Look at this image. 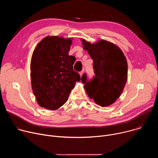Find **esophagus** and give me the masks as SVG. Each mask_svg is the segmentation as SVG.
<instances>
[{"mask_svg": "<svg viewBox=\"0 0 158 158\" xmlns=\"http://www.w3.org/2000/svg\"><path fill=\"white\" fill-rule=\"evenodd\" d=\"M83 73H84V70L83 71H81L80 73H79V74H80V76H81V77H82V74H83Z\"/></svg>", "mask_w": 158, "mask_h": 158, "instance_id": "1", "label": "esophagus"}]
</instances>
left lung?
<instances>
[{
  "instance_id": "obj_1",
  "label": "left lung",
  "mask_w": 158,
  "mask_h": 158,
  "mask_svg": "<svg viewBox=\"0 0 158 158\" xmlns=\"http://www.w3.org/2000/svg\"><path fill=\"white\" fill-rule=\"evenodd\" d=\"M84 49L94 61L95 77L87 82L82 76L88 96L102 106L113 104L121 94L127 79V63L122 51L113 43L105 40L91 44L81 39Z\"/></svg>"
}]
</instances>
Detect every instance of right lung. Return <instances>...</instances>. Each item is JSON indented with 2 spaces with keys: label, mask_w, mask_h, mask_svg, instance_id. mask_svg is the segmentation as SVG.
<instances>
[{
  "label": "right lung",
  "mask_w": 158,
  "mask_h": 158,
  "mask_svg": "<svg viewBox=\"0 0 158 158\" xmlns=\"http://www.w3.org/2000/svg\"><path fill=\"white\" fill-rule=\"evenodd\" d=\"M72 39L58 36L44 38L33 52L31 76L33 93L39 105L56 110L69 98L76 82L81 81L73 69L76 60L69 56Z\"/></svg>",
  "instance_id": "right-lung-1"
}]
</instances>
